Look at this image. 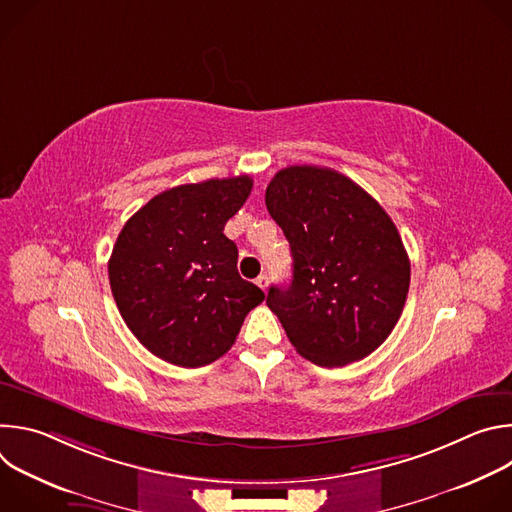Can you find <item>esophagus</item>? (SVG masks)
Wrapping results in <instances>:
<instances>
[{"label":"esophagus","mask_w":512,"mask_h":512,"mask_svg":"<svg viewBox=\"0 0 512 512\" xmlns=\"http://www.w3.org/2000/svg\"><path fill=\"white\" fill-rule=\"evenodd\" d=\"M255 283H257L263 291H267V287H269V277L263 273V275H259V277L255 279Z\"/></svg>","instance_id":"34e87169"}]
</instances>
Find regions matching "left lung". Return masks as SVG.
I'll use <instances>...</instances> for the list:
<instances>
[{
    "instance_id": "1",
    "label": "left lung",
    "mask_w": 512,
    "mask_h": 512,
    "mask_svg": "<svg viewBox=\"0 0 512 512\" xmlns=\"http://www.w3.org/2000/svg\"><path fill=\"white\" fill-rule=\"evenodd\" d=\"M265 204L294 257L291 283L267 294L289 342L326 369L369 356L399 322L411 279L391 216L350 178L318 166L279 170Z\"/></svg>"
}]
</instances>
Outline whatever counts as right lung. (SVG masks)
I'll use <instances>...</instances> for the list:
<instances>
[{
    "instance_id": "add662e5",
    "label": "right lung",
    "mask_w": 512,
    "mask_h": 512,
    "mask_svg": "<svg viewBox=\"0 0 512 512\" xmlns=\"http://www.w3.org/2000/svg\"><path fill=\"white\" fill-rule=\"evenodd\" d=\"M251 188V176L170 188L117 237L109 281L119 314L145 348L176 367H204L229 352L245 316L265 300L239 275L237 245L223 233Z\"/></svg>"
}]
</instances>
